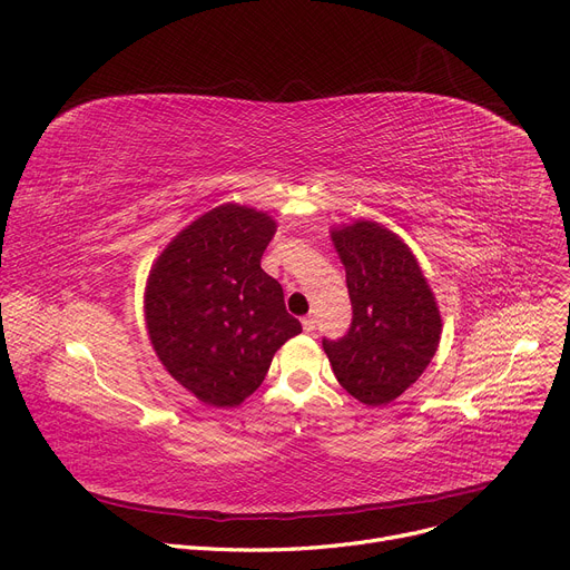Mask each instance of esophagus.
Masks as SVG:
<instances>
[{
    "mask_svg": "<svg viewBox=\"0 0 570 570\" xmlns=\"http://www.w3.org/2000/svg\"><path fill=\"white\" fill-rule=\"evenodd\" d=\"M301 324H304V331H306V333H313V331H315V320H313V317H304V320H301Z\"/></svg>",
    "mask_w": 570,
    "mask_h": 570,
    "instance_id": "1",
    "label": "esophagus"
}]
</instances>
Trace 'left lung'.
I'll list each match as a JSON object with an SVG mask.
<instances>
[{"label": "left lung", "mask_w": 570, "mask_h": 570, "mask_svg": "<svg viewBox=\"0 0 570 570\" xmlns=\"http://www.w3.org/2000/svg\"><path fill=\"white\" fill-rule=\"evenodd\" d=\"M345 264L352 324L322 338L333 375L363 405L403 395L438 352L442 320L412 250L377 223L331 232Z\"/></svg>", "instance_id": "left-lung-1"}]
</instances>
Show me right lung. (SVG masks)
Wrapping results in <instances>:
<instances>
[{
	"instance_id": "1",
	"label": "right lung",
	"mask_w": 570,
	"mask_h": 570,
	"mask_svg": "<svg viewBox=\"0 0 570 570\" xmlns=\"http://www.w3.org/2000/svg\"><path fill=\"white\" fill-rule=\"evenodd\" d=\"M274 232L262 212L216 207L190 223L149 274L151 345L165 371L207 405L244 403L278 347L301 333L281 283L259 266Z\"/></svg>"
}]
</instances>
